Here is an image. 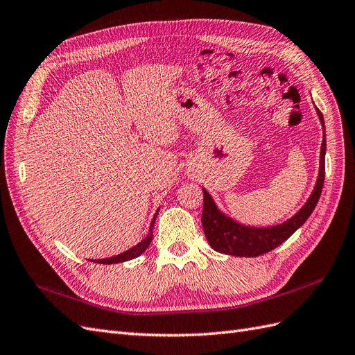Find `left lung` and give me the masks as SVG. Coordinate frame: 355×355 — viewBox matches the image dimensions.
I'll list each match as a JSON object with an SVG mask.
<instances>
[{
    "label": "left lung",
    "mask_w": 355,
    "mask_h": 355,
    "mask_svg": "<svg viewBox=\"0 0 355 355\" xmlns=\"http://www.w3.org/2000/svg\"><path fill=\"white\" fill-rule=\"evenodd\" d=\"M317 114L321 120V124L324 125L323 114L317 110ZM324 155H326V139H323L321 144V154H320V175L317 179V185L314 188V192L311 194L309 200L306 201L305 206L296 213L292 219L287 222L277 225V227L271 228H250L244 227L232 219L227 218L222 214L216 204L211 200L210 194L202 189L204 194V204H202V230L206 234V239L209 244L216 252L231 254V256H240V257H254L261 256L268 252L274 250L275 247L284 243L290 235H292L299 227L306 222V219L311 216V213L314 211L318 198L321 196V189L324 185Z\"/></svg>",
    "instance_id": "8db88e82"
}]
</instances>
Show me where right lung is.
<instances>
[{"mask_svg":"<svg viewBox=\"0 0 355 355\" xmlns=\"http://www.w3.org/2000/svg\"><path fill=\"white\" fill-rule=\"evenodd\" d=\"M157 214H158V211H157ZM155 218L157 216H154V219H153V223H151V228H149V232L148 234V237L145 239V240H142L141 243L139 244H136L135 247H132V249H128L127 252H124V253H121V254H116V256H112V257H108V259H99V261H93V262H98V263H118V262H125V261H130V259H135V257H137V256H141L146 249H148V245H149V243H151V240H153V227H154V222H155Z\"/></svg>","mask_w":355,"mask_h":355,"instance_id":"obj_1","label":"right lung"}]
</instances>
